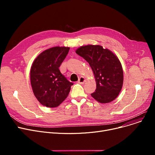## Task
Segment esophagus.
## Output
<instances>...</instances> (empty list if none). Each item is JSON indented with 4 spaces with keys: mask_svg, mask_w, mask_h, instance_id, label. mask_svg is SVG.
I'll list each match as a JSON object with an SVG mask.
<instances>
[{
    "mask_svg": "<svg viewBox=\"0 0 155 155\" xmlns=\"http://www.w3.org/2000/svg\"><path fill=\"white\" fill-rule=\"evenodd\" d=\"M85 82V79L84 77H80L78 80V82L79 84H84Z\"/></svg>",
    "mask_w": 155,
    "mask_h": 155,
    "instance_id": "obj_1",
    "label": "esophagus"
}]
</instances>
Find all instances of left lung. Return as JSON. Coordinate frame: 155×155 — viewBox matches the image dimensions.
I'll return each mask as SVG.
<instances>
[{"mask_svg":"<svg viewBox=\"0 0 155 155\" xmlns=\"http://www.w3.org/2000/svg\"><path fill=\"white\" fill-rule=\"evenodd\" d=\"M76 53L90 64L96 80L92 97L101 103H109L118 96L123 84V70L117 56L100 45L81 46Z\"/></svg>","mask_w":155,"mask_h":155,"instance_id":"obj_1","label":"left lung"}]
</instances>
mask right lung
I'll return each mask as SVG.
<instances>
[{
    "mask_svg": "<svg viewBox=\"0 0 155 155\" xmlns=\"http://www.w3.org/2000/svg\"><path fill=\"white\" fill-rule=\"evenodd\" d=\"M70 48L53 47L44 51L34 61L31 69V84L38 101L48 107H56L67 98L71 86L60 71Z\"/></svg>",
    "mask_w": 155,
    "mask_h": 155,
    "instance_id": "1",
    "label": "right lung"
}]
</instances>
